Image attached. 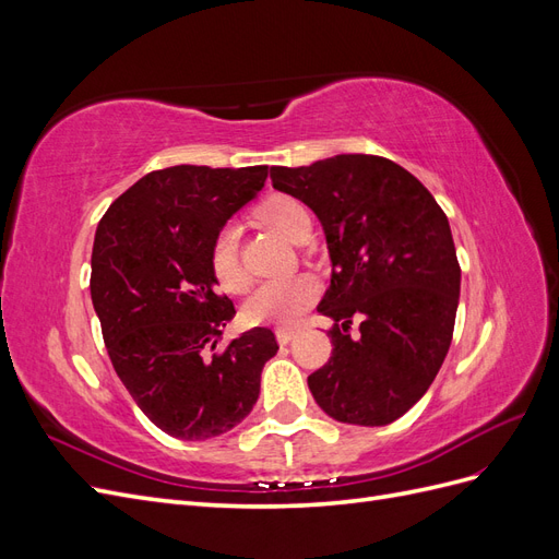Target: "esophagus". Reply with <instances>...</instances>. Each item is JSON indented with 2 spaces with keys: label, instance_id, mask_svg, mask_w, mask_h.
<instances>
[{
  "label": "esophagus",
  "instance_id": "esophagus-1",
  "mask_svg": "<svg viewBox=\"0 0 559 559\" xmlns=\"http://www.w3.org/2000/svg\"><path fill=\"white\" fill-rule=\"evenodd\" d=\"M275 335H277V343L280 345H289L294 337L298 335V329H286V326H280L277 331H275Z\"/></svg>",
  "mask_w": 559,
  "mask_h": 559
}]
</instances>
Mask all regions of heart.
Wrapping results in <instances>:
<instances>
[{
    "label": "heart",
    "instance_id": "1",
    "mask_svg": "<svg viewBox=\"0 0 559 559\" xmlns=\"http://www.w3.org/2000/svg\"><path fill=\"white\" fill-rule=\"evenodd\" d=\"M259 218L270 228L282 233L284 238L296 240L300 228L310 224L308 210L302 202L273 193L259 205ZM210 265L216 282L230 294L247 289L249 275L240 261V230L235 224H226L214 235L210 249ZM319 296V282L312 275H289L280 280H267L259 284L245 302V319L249 324H277L289 326L306 312Z\"/></svg>",
    "mask_w": 559,
    "mask_h": 559
}]
</instances>
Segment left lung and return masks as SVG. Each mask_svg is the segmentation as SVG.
Instances as JSON below:
<instances>
[{
    "mask_svg": "<svg viewBox=\"0 0 559 559\" xmlns=\"http://www.w3.org/2000/svg\"><path fill=\"white\" fill-rule=\"evenodd\" d=\"M270 179L319 216L333 263L319 312L335 324L331 359L308 378L329 417L382 427L408 413L452 343L462 270L448 216L394 160L341 154ZM354 318L360 333L349 336Z\"/></svg>",
    "mask_w": 559,
    "mask_h": 559,
    "instance_id": "1",
    "label": "left lung"
}]
</instances>
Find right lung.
I'll list each match as a JSON object with an SVG mask.
<instances>
[{
  "instance_id": "1",
  "label": "right lung",
  "mask_w": 559,
  "mask_h": 559,
  "mask_svg": "<svg viewBox=\"0 0 559 559\" xmlns=\"http://www.w3.org/2000/svg\"><path fill=\"white\" fill-rule=\"evenodd\" d=\"M267 165H175L148 173L99 218L91 298L140 411L181 441L222 436L251 413L280 345L251 329L216 349L233 300L216 292L214 235L263 189Z\"/></svg>"
}]
</instances>
